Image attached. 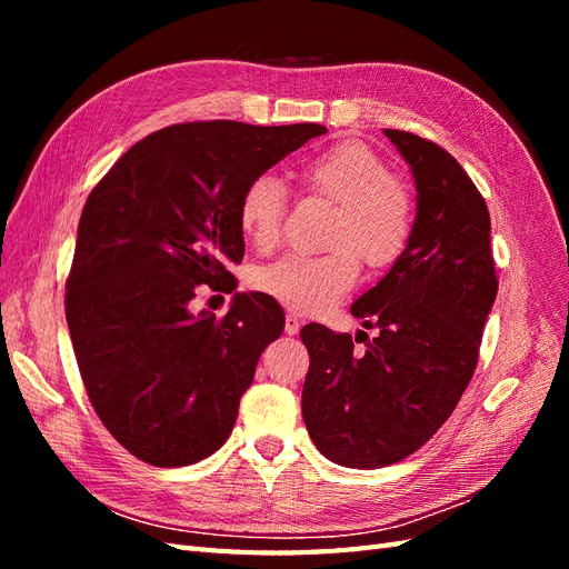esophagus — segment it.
<instances>
[{"mask_svg": "<svg viewBox=\"0 0 569 569\" xmlns=\"http://www.w3.org/2000/svg\"><path fill=\"white\" fill-rule=\"evenodd\" d=\"M301 330V318L297 313H287L284 318V332L287 335H299Z\"/></svg>", "mask_w": 569, "mask_h": 569, "instance_id": "1", "label": "esophagus"}]
</instances>
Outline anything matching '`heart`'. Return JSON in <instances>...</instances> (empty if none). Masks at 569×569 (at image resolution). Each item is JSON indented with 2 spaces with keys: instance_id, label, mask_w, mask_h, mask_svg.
Returning a JSON list of instances; mask_svg holds the SVG:
<instances>
[{
  "instance_id": "obj_1",
  "label": "heart",
  "mask_w": 569,
  "mask_h": 569,
  "mask_svg": "<svg viewBox=\"0 0 569 569\" xmlns=\"http://www.w3.org/2000/svg\"><path fill=\"white\" fill-rule=\"evenodd\" d=\"M301 180L335 203L320 256L287 253L256 270L258 291L299 313H320L339 301L358 280V258L387 268L399 258L412 232L408 189L391 176L387 161L363 142H339L301 168ZM287 189L280 178L258 176L239 197V228L247 242L268 251L280 242Z\"/></svg>"
}]
</instances>
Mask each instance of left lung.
<instances>
[{"label": "left lung", "instance_id": "8db88e82", "mask_svg": "<svg viewBox=\"0 0 569 569\" xmlns=\"http://www.w3.org/2000/svg\"><path fill=\"white\" fill-rule=\"evenodd\" d=\"M416 180V220L406 251L351 306L377 327L366 351L351 335L306 325L311 366L301 412L316 449L337 465L387 468L437 435L477 368L498 280L491 220L462 166L439 144L385 130ZM358 341V337H356Z\"/></svg>", "mask_w": 569, "mask_h": 569}]
</instances>
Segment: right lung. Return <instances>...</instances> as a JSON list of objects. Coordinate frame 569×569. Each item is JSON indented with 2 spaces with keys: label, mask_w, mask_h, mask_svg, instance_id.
<instances>
[{
  "label": "right lung",
  "mask_w": 569,
  "mask_h": 569,
  "mask_svg": "<svg viewBox=\"0 0 569 569\" xmlns=\"http://www.w3.org/2000/svg\"><path fill=\"white\" fill-rule=\"evenodd\" d=\"M325 126L180 123L132 144L84 203L66 320L84 389L113 439L157 468L216 453L256 363L284 330L261 291L228 316L189 311L199 284L232 287L239 197Z\"/></svg>",
  "instance_id": "right-lung-1"
}]
</instances>
